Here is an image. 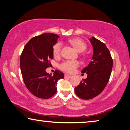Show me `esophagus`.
<instances>
[{"instance_id":"obj_1","label":"esophagus","mask_w":130,"mask_h":130,"mask_svg":"<svg viewBox=\"0 0 130 130\" xmlns=\"http://www.w3.org/2000/svg\"><path fill=\"white\" fill-rule=\"evenodd\" d=\"M71 77H72L71 75H67V74H65V78H71Z\"/></svg>"}]
</instances>
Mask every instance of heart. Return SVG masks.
Listing matches in <instances>:
<instances>
[{"label":"heart","instance_id":"1","mask_svg":"<svg viewBox=\"0 0 130 130\" xmlns=\"http://www.w3.org/2000/svg\"><path fill=\"white\" fill-rule=\"evenodd\" d=\"M69 42L75 48L78 53H82L86 50V44L79 38H73L69 40ZM62 44L60 42H57L53 46V54L55 57H58L60 55L61 51ZM79 63L77 61H67L63 62L60 65V68L63 71L68 73H73L78 67Z\"/></svg>","mask_w":130,"mask_h":130}]
</instances>
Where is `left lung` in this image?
I'll return each instance as SVG.
<instances>
[{
  "mask_svg": "<svg viewBox=\"0 0 130 130\" xmlns=\"http://www.w3.org/2000/svg\"><path fill=\"white\" fill-rule=\"evenodd\" d=\"M89 41L93 48L92 61L81 71L88 74L87 77L75 88L76 95L85 100L102 93L109 80L113 68V59L105 44L94 37Z\"/></svg>",
  "mask_w": 130,
  "mask_h": 130,
  "instance_id": "left-lung-1",
  "label": "left lung"
}]
</instances>
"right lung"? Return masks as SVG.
Returning a JSON list of instances; mask_svg holds the SVG:
<instances>
[{
    "label": "right lung",
    "instance_id": "obj_1",
    "mask_svg": "<svg viewBox=\"0 0 130 130\" xmlns=\"http://www.w3.org/2000/svg\"><path fill=\"white\" fill-rule=\"evenodd\" d=\"M59 37L57 34L44 33L31 38L25 45L20 57V69L24 84L35 96L41 99L51 98L57 92L56 85L64 74L58 70L53 75L45 69L54 57L53 46Z\"/></svg>",
    "mask_w": 130,
    "mask_h": 130
}]
</instances>
